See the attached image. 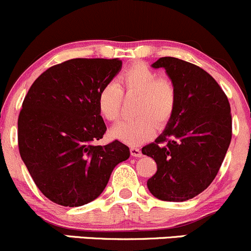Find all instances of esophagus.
<instances>
[{
    "mask_svg": "<svg viewBox=\"0 0 251 251\" xmlns=\"http://www.w3.org/2000/svg\"><path fill=\"white\" fill-rule=\"evenodd\" d=\"M130 153H131V156H133V157H141V156H143V153H141V150L138 149V147H135V146L130 147Z\"/></svg>",
    "mask_w": 251,
    "mask_h": 251,
    "instance_id": "esophagus-1",
    "label": "esophagus"
}]
</instances>
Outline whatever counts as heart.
<instances>
[{
	"mask_svg": "<svg viewBox=\"0 0 251 251\" xmlns=\"http://www.w3.org/2000/svg\"><path fill=\"white\" fill-rule=\"evenodd\" d=\"M121 86L110 81L98 94V110L107 121L120 117L123 87L128 94H139L134 115L138 117L121 121L111 133L118 140L129 145H140L154 133V126H164L172 117L176 104V90L168 79L145 64H135L120 77Z\"/></svg>",
	"mask_w": 251,
	"mask_h": 251,
	"instance_id": "obj_1",
	"label": "heart"
}]
</instances>
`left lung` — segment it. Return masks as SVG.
Returning a JSON list of instances; mask_svg holds the SVG:
<instances>
[{"label": "left lung", "instance_id": "8db88e82", "mask_svg": "<svg viewBox=\"0 0 251 251\" xmlns=\"http://www.w3.org/2000/svg\"><path fill=\"white\" fill-rule=\"evenodd\" d=\"M151 66L165 70L176 104L163 133L141 150L157 163L147 188L161 201L183 202L215 179L231 143V107L218 82L197 65L164 56Z\"/></svg>", "mask_w": 251, "mask_h": 251}]
</instances>
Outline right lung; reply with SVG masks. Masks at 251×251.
<instances>
[{"mask_svg":"<svg viewBox=\"0 0 251 251\" xmlns=\"http://www.w3.org/2000/svg\"><path fill=\"white\" fill-rule=\"evenodd\" d=\"M121 69L120 59H71L43 72L27 92L18 120L20 157L51 202H92L130 156L118 140L94 145L106 131L98 94Z\"/></svg>","mask_w":251,"mask_h":251,"instance_id":"add662e5","label":"right lung"}]
</instances>
